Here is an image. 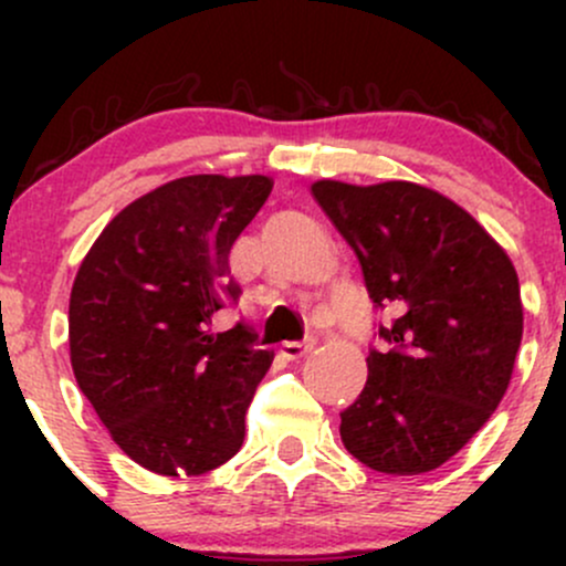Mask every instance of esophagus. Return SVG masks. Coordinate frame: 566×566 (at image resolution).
I'll list each match as a JSON object with an SVG mask.
<instances>
[{
    "mask_svg": "<svg viewBox=\"0 0 566 566\" xmlns=\"http://www.w3.org/2000/svg\"><path fill=\"white\" fill-rule=\"evenodd\" d=\"M311 350H314V340H303V343L287 340V343H282V346H279V354H282L284 359H290V361L303 359V356L311 354Z\"/></svg>",
    "mask_w": 566,
    "mask_h": 566,
    "instance_id": "34e87169",
    "label": "esophagus"
}]
</instances>
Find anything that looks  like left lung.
Masks as SVG:
<instances>
[{
    "label": "left lung",
    "mask_w": 566,
    "mask_h": 566,
    "mask_svg": "<svg viewBox=\"0 0 566 566\" xmlns=\"http://www.w3.org/2000/svg\"><path fill=\"white\" fill-rule=\"evenodd\" d=\"M316 201L359 258L375 305L394 322L369 350L367 382L340 415L356 460L391 476L444 465L509 388L524 305L509 252L433 188L322 178Z\"/></svg>",
    "instance_id": "left-lung-1"
}]
</instances>
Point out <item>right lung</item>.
<instances>
[{
	"label": "right lung",
	"instance_id": "obj_1",
	"mask_svg": "<svg viewBox=\"0 0 566 566\" xmlns=\"http://www.w3.org/2000/svg\"><path fill=\"white\" fill-rule=\"evenodd\" d=\"M271 188L269 175L175 178L116 212L76 271L74 378L119 450L159 476H199L242 450L274 350L252 348L242 324H207L237 301L229 252Z\"/></svg>",
	"mask_w": 566,
	"mask_h": 566
}]
</instances>
